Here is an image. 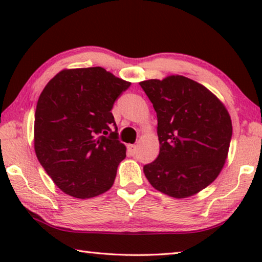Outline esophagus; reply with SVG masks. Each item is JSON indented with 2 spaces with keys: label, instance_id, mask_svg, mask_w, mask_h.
Masks as SVG:
<instances>
[{
  "label": "esophagus",
  "instance_id": "esophagus-1",
  "mask_svg": "<svg viewBox=\"0 0 262 262\" xmlns=\"http://www.w3.org/2000/svg\"><path fill=\"white\" fill-rule=\"evenodd\" d=\"M127 148H128V152H129L132 156H134V155L136 154V150H137L136 145L135 144H129Z\"/></svg>",
  "mask_w": 262,
  "mask_h": 262
}]
</instances>
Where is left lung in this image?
Instances as JSON below:
<instances>
[{
	"instance_id": "1",
	"label": "left lung",
	"mask_w": 262,
	"mask_h": 262,
	"mask_svg": "<svg viewBox=\"0 0 262 262\" xmlns=\"http://www.w3.org/2000/svg\"><path fill=\"white\" fill-rule=\"evenodd\" d=\"M157 113L159 155L143 166L154 188L176 199L192 196L220 174L232 123L223 103L202 84L172 75L140 82Z\"/></svg>"
}]
</instances>
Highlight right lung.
<instances>
[{
  "label": "right lung",
  "instance_id": "add662e5",
  "mask_svg": "<svg viewBox=\"0 0 262 262\" xmlns=\"http://www.w3.org/2000/svg\"><path fill=\"white\" fill-rule=\"evenodd\" d=\"M130 86L101 67L64 69L39 97L34 114L38 161L62 192L95 198L114 183L126 147L111 110Z\"/></svg>",
  "mask_w": 262,
  "mask_h": 262
}]
</instances>
